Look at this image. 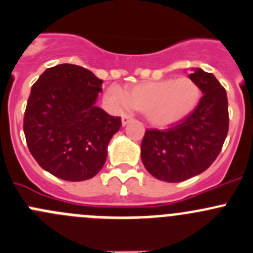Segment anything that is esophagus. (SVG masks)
Instances as JSON below:
<instances>
[{"label": "esophagus", "instance_id": "esophagus-1", "mask_svg": "<svg viewBox=\"0 0 253 253\" xmlns=\"http://www.w3.org/2000/svg\"><path fill=\"white\" fill-rule=\"evenodd\" d=\"M132 121V117L129 115H122V126H126Z\"/></svg>", "mask_w": 253, "mask_h": 253}]
</instances>
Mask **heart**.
<instances>
[{
    "mask_svg": "<svg viewBox=\"0 0 253 253\" xmlns=\"http://www.w3.org/2000/svg\"><path fill=\"white\" fill-rule=\"evenodd\" d=\"M200 96V86L189 77L141 83L127 91L111 85L105 91V101L112 109L143 111L147 121L156 127H168L185 119L194 111Z\"/></svg>",
    "mask_w": 253,
    "mask_h": 253,
    "instance_id": "b5f03b06",
    "label": "heart"
}]
</instances>
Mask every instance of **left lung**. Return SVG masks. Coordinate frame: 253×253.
Segmentation results:
<instances>
[{
    "mask_svg": "<svg viewBox=\"0 0 253 253\" xmlns=\"http://www.w3.org/2000/svg\"><path fill=\"white\" fill-rule=\"evenodd\" d=\"M204 95L190 115L167 129H147L142 163L159 180L178 183L207 170L219 156L229 132L226 90L203 69L189 75Z\"/></svg>",
    "mask_w": 253,
    "mask_h": 253,
    "instance_id": "left-lung-1",
    "label": "left lung"
}]
</instances>
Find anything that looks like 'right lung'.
<instances>
[{
	"instance_id": "obj_1",
	"label": "right lung",
	"mask_w": 253,
	"mask_h": 253,
	"mask_svg": "<svg viewBox=\"0 0 253 253\" xmlns=\"http://www.w3.org/2000/svg\"><path fill=\"white\" fill-rule=\"evenodd\" d=\"M101 85L85 68L59 64L32 86L23 120L27 146L37 163L56 178L91 179L106 162L121 117L95 105Z\"/></svg>"
}]
</instances>
